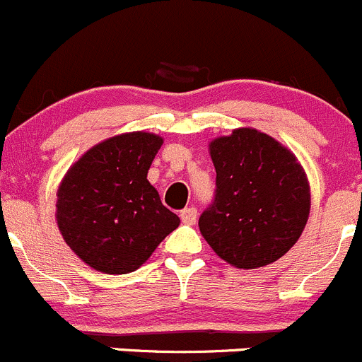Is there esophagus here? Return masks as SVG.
<instances>
[{"label": "esophagus", "instance_id": "obj_1", "mask_svg": "<svg viewBox=\"0 0 362 362\" xmlns=\"http://www.w3.org/2000/svg\"><path fill=\"white\" fill-rule=\"evenodd\" d=\"M181 221L185 225H195L197 221V209L195 207H186L181 211Z\"/></svg>", "mask_w": 362, "mask_h": 362}]
</instances>
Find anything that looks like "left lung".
<instances>
[{
  "label": "left lung",
  "mask_w": 362,
  "mask_h": 362,
  "mask_svg": "<svg viewBox=\"0 0 362 362\" xmlns=\"http://www.w3.org/2000/svg\"><path fill=\"white\" fill-rule=\"evenodd\" d=\"M214 199L200 232L216 255L237 268L277 262L296 244L310 212V188L296 156L256 129L211 143Z\"/></svg>",
  "instance_id": "left-lung-1"
}]
</instances>
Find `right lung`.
<instances>
[{
  "instance_id": "1",
  "label": "right lung",
  "mask_w": 362,
  "mask_h": 362,
  "mask_svg": "<svg viewBox=\"0 0 362 362\" xmlns=\"http://www.w3.org/2000/svg\"><path fill=\"white\" fill-rule=\"evenodd\" d=\"M162 143L148 132L103 141L71 167L59 186V230L94 270H137L180 226V218L146 180Z\"/></svg>"
}]
</instances>
